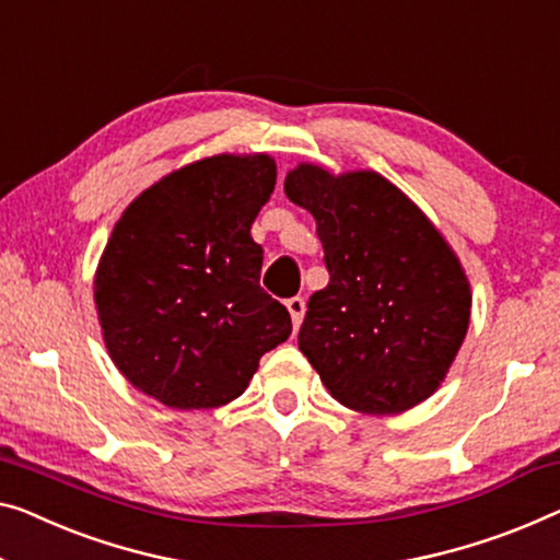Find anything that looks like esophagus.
I'll return each mask as SVG.
<instances>
[{"label": "esophagus", "instance_id": "obj_1", "mask_svg": "<svg viewBox=\"0 0 560 560\" xmlns=\"http://www.w3.org/2000/svg\"><path fill=\"white\" fill-rule=\"evenodd\" d=\"M287 308H289V314H291V322H294V329H299V324H302V319H304V299L302 296H291V299H287Z\"/></svg>", "mask_w": 560, "mask_h": 560}]
</instances>
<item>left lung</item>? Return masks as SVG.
<instances>
[{
	"label": "left lung",
	"mask_w": 560,
	"mask_h": 560,
	"mask_svg": "<svg viewBox=\"0 0 560 560\" xmlns=\"http://www.w3.org/2000/svg\"><path fill=\"white\" fill-rule=\"evenodd\" d=\"M306 208L329 283L308 299L299 349L349 410L399 415L435 392L470 324V281L428 215L374 171L287 173Z\"/></svg>",
	"instance_id": "1"
}]
</instances>
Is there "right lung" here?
I'll return each instance as SVG.
<instances>
[{
	"label": "right lung",
	"mask_w": 560,
	"mask_h": 560,
	"mask_svg": "<svg viewBox=\"0 0 560 560\" xmlns=\"http://www.w3.org/2000/svg\"><path fill=\"white\" fill-rule=\"evenodd\" d=\"M277 186L266 153L200 158L125 208L95 271L107 354L122 377L173 410L244 395L258 360L291 334L261 289L252 223Z\"/></svg>",
	"instance_id": "add662e5"
}]
</instances>
